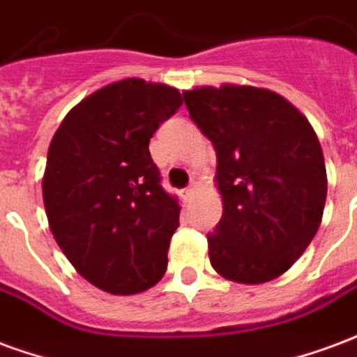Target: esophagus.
<instances>
[{
    "label": "esophagus",
    "instance_id": "obj_1",
    "mask_svg": "<svg viewBox=\"0 0 357 357\" xmlns=\"http://www.w3.org/2000/svg\"><path fill=\"white\" fill-rule=\"evenodd\" d=\"M194 190H196V188H194V184H190L188 188L184 190V196H186V197H192V194H194Z\"/></svg>",
    "mask_w": 357,
    "mask_h": 357
}]
</instances>
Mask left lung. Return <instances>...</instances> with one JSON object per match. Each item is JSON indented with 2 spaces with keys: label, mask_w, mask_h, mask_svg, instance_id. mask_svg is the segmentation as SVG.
<instances>
[{
  "label": "left lung",
  "mask_w": 357,
  "mask_h": 357,
  "mask_svg": "<svg viewBox=\"0 0 357 357\" xmlns=\"http://www.w3.org/2000/svg\"><path fill=\"white\" fill-rule=\"evenodd\" d=\"M182 96L217 152L222 217L207 234L211 264L232 282H270L293 266L321 222L327 175L316 132L268 89L222 85Z\"/></svg>",
  "instance_id": "left-lung-1"
}]
</instances>
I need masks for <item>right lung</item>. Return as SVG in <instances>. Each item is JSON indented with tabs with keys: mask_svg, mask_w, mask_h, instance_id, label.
Here are the masks:
<instances>
[{
	"mask_svg": "<svg viewBox=\"0 0 357 357\" xmlns=\"http://www.w3.org/2000/svg\"><path fill=\"white\" fill-rule=\"evenodd\" d=\"M181 106L173 87L129 77L83 98L51 140V232L72 266L112 295L146 291L167 270L181 207L161 188L148 144Z\"/></svg>",
	"mask_w": 357,
	"mask_h": 357,
	"instance_id": "right-lung-1",
	"label": "right lung"
}]
</instances>
